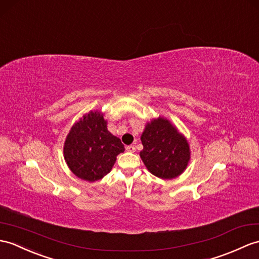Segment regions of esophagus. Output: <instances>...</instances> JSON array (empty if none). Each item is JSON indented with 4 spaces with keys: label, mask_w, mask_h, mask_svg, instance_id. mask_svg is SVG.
Masks as SVG:
<instances>
[{
    "label": "esophagus",
    "mask_w": 259,
    "mask_h": 259,
    "mask_svg": "<svg viewBox=\"0 0 259 259\" xmlns=\"http://www.w3.org/2000/svg\"><path fill=\"white\" fill-rule=\"evenodd\" d=\"M125 150H127L128 152H135V151H136V147L132 146V144H131V146H127V147H125Z\"/></svg>",
    "instance_id": "obj_1"
}]
</instances>
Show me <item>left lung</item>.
Returning a JSON list of instances; mask_svg holds the SVG:
<instances>
[{"instance_id":"left-lung-1","label":"left lung","mask_w":259,"mask_h":259,"mask_svg":"<svg viewBox=\"0 0 259 259\" xmlns=\"http://www.w3.org/2000/svg\"><path fill=\"white\" fill-rule=\"evenodd\" d=\"M141 141L140 157L153 176L170 180L185 170L190 160L189 143L169 120L160 118L148 123Z\"/></svg>"}]
</instances>
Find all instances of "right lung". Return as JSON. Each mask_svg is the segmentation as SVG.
<instances>
[{
    "label": "right lung",
    "mask_w": 259,
    "mask_h": 259,
    "mask_svg": "<svg viewBox=\"0 0 259 259\" xmlns=\"http://www.w3.org/2000/svg\"><path fill=\"white\" fill-rule=\"evenodd\" d=\"M124 151L119 138L107 130L98 111L89 112L75 123L66 138L64 157L76 177L95 182L110 172L117 155Z\"/></svg>",
    "instance_id": "add662e5"
}]
</instances>
